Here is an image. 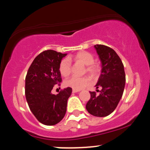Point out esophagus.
Here are the masks:
<instances>
[{
  "label": "esophagus",
  "instance_id": "obj_1",
  "mask_svg": "<svg viewBox=\"0 0 150 150\" xmlns=\"http://www.w3.org/2000/svg\"><path fill=\"white\" fill-rule=\"evenodd\" d=\"M79 91H80V90H76V89L72 90V92L73 93H76V92H79Z\"/></svg>",
  "mask_w": 150,
  "mask_h": 150
}]
</instances>
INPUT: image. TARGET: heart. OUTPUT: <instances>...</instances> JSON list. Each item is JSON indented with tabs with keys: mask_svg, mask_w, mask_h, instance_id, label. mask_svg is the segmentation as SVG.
Wrapping results in <instances>:
<instances>
[{
	"mask_svg": "<svg viewBox=\"0 0 150 150\" xmlns=\"http://www.w3.org/2000/svg\"><path fill=\"white\" fill-rule=\"evenodd\" d=\"M74 60L86 65V71L89 74L94 76L97 74L99 68L96 64H94V58L91 53L88 51H82L76 53L74 56L69 59H64L59 64V70L63 76H67L70 74L71 71V66L69 60ZM90 83V79L87 76L79 77L73 76L65 81V85L73 89L80 90L86 87Z\"/></svg>",
	"mask_w": 150,
	"mask_h": 150,
	"instance_id": "1",
	"label": "heart"
}]
</instances>
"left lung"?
I'll use <instances>...</instances> for the list:
<instances>
[{
  "label": "left lung",
  "instance_id": "obj_1",
  "mask_svg": "<svg viewBox=\"0 0 150 150\" xmlns=\"http://www.w3.org/2000/svg\"><path fill=\"white\" fill-rule=\"evenodd\" d=\"M94 48L101 62V75L96 87L101 90L99 95L89 91L91 98L86 109L91 115L104 117L112 113L118 105L125 89L126 77L122 60L113 49L101 44L95 45Z\"/></svg>",
  "mask_w": 150,
  "mask_h": 150
}]
</instances>
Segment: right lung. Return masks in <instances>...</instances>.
<instances>
[{"instance_id":"add662e5","label":"right lung","mask_w":150,"mask_h":150,"mask_svg":"<svg viewBox=\"0 0 150 150\" xmlns=\"http://www.w3.org/2000/svg\"><path fill=\"white\" fill-rule=\"evenodd\" d=\"M67 54L54 50L41 52L30 64L25 76V94L28 107L38 122L48 126L62 120L72 88L67 87L53 94L54 85L62 81L59 67Z\"/></svg>"}]
</instances>
